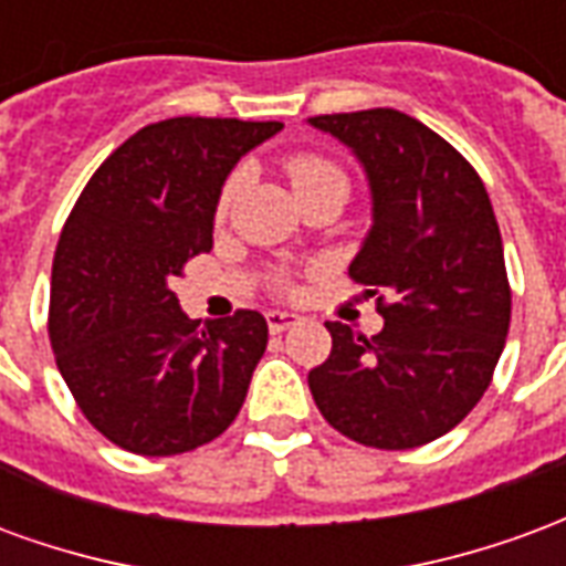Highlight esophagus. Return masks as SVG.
I'll return each instance as SVG.
<instances>
[{"mask_svg": "<svg viewBox=\"0 0 566 566\" xmlns=\"http://www.w3.org/2000/svg\"><path fill=\"white\" fill-rule=\"evenodd\" d=\"M296 321H300V315H296V312H279V308L266 312V324H270L272 333L287 331V327H294Z\"/></svg>", "mask_w": 566, "mask_h": 566, "instance_id": "obj_1", "label": "esophagus"}]
</instances>
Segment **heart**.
Listing matches in <instances>:
<instances>
[{"label": "heart", "mask_w": 566, "mask_h": 566, "mask_svg": "<svg viewBox=\"0 0 566 566\" xmlns=\"http://www.w3.org/2000/svg\"><path fill=\"white\" fill-rule=\"evenodd\" d=\"M242 178H245L242 169H235V172L221 185V193L214 199V214H218V218H227V211L233 206L239 187H242ZM287 178H291V185H294L296 197H303L306 190L324 185V181H331V178H345V172L336 163L327 160V157L303 150V154H294V157L287 160ZM275 284H279L282 291H291V279H287L284 272L275 275Z\"/></svg>", "instance_id": "obj_1"}]
</instances>
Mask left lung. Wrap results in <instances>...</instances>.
Instances as JSON below:
<instances>
[{
	"label": "left lung",
	"instance_id": "1",
	"mask_svg": "<svg viewBox=\"0 0 566 566\" xmlns=\"http://www.w3.org/2000/svg\"><path fill=\"white\" fill-rule=\"evenodd\" d=\"M367 169L373 230L348 275L385 318L376 336L327 321L308 373L327 424L360 446L418 449L470 416L506 345L512 291L491 199L461 150L394 108L308 117Z\"/></svg>",
	"mask_w": 566,
	"mask_h": 566
}]
</instances>
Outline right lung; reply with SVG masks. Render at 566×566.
Returning a JSON list of instances; mask_svg holds the SVG:
<instances>
[{
  "instance_id": "add662e5",
  "label": "right lung",
  "mask_w": 566,
  "mask_h": 566,
  "mask_svg": "<svg viewBox=\"0 0 566 566\" xmlns=\"http://www.w3.org/2000/svg\"><path fill=\"white\" fill-rule=\"evenodd\" d=\"M279 120L169 117L91 175L51 272L48 336L69 391L105 439L145 458L206 446L233 424L266 352L260 312L199 327L169 284L211 248L214 199Z\"/></svg>"
}]
</instances>
